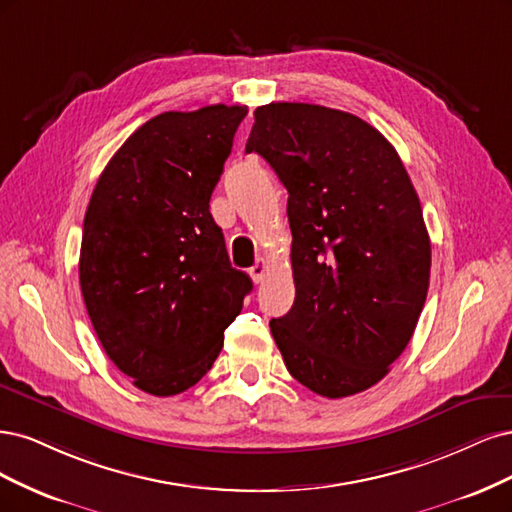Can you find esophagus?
<instances>
[{
  "label": "esophagus",
  "mask_w": 512,
  "mask_h": 512,
  "mask_svg": "<svg viewBox=\"0 0 512 512\" xmlns=\"http://www.w3.org/2000/svg\"><path fill=\"white\" fill-rule=\"evenodd\" d=\"M249 274H251V278L255 280V283H261V280L266 278V274H268V261L263 259V257H259L255 261V266L249 270Z\"/></svg>",
  "instance_id": "34e87169"
}]
</instances>
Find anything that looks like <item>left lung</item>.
<instances>
[{"label":"left lung","instance_id":"8db88e82","mask_svg":"<svg viewBox=\"0 0 512 512\" xmlns=\"http://www.w3.org/2000/svg\"><path fill=\"white\" fill-rule=\"evenodd\" d=\"M246 153L289 191L295 302L270 321L289 374L332 400L370 389L430 287L432 244L400 155L355 114L300 102L259 106Z\"/></svg>","mask_w":512,"mask_h":512}]
</instances>
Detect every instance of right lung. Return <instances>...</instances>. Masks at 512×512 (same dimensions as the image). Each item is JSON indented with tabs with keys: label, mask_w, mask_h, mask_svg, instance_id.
<instances>
[{
	"label": "right lung",
	"mask_w": 512,
	"mask_h": 512,
	"mask_svg": "<svg viewBox=\"0 0 512 512\" xmlns=\"http://www.w3.org/2000/svg\"><path fill=\"white\" fill-rule=\"evenodd\" d=\"M246 112L157 114L108 161L85 214L78 274L95 334L112 364L159 398L212 368L253 289L210 214Z\"/></svg>",
	"instance_id": "1"
}]
</instances>
